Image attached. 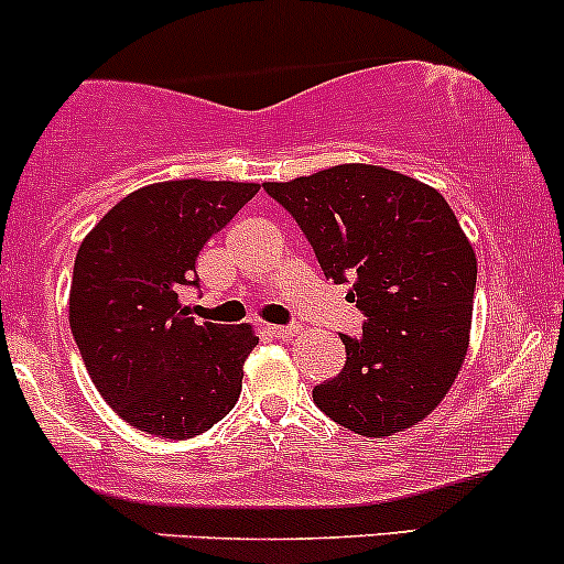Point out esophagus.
Masks as SVG:
<instances>
[{"label": "esophagus", "instance_id": "34e87169", "mask_svg": "<svg viewBox=\"0 0 564 564\" xmlns=\"http://www.w3.org/2000/svg\"><path fill=\"white\" fill-rule=\"evenodd\" d=\"M269 333L274 335V338H295V335H301V327H295V325H271Z\"/></svg>", "mask_w": 564, "mask_h": 564}]
</instances>
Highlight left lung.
Segmentation results:
<instances>
[{"label":"left lung","mask_w":564,"mask_h":564,"mask_svg":"<svg viewBox=\"0 0 564 564\" xmlns=\"http://www.w3.org/2000/svg\"><path fill=\"white\" fill-rule=\"evenodd\" d=\"M299 220L327 280L354 282L367 314L340 335L346 365L314 389L335 423L391 436L445 400L469 351L477 256L453 207L429 183L381 164H335L263 183Z\"/></svg>","instance_id":"1"}]
</instances>
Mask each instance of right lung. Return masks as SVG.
Here are the masks:
<instances>
[{
	"label": "right lung",
	"instance_id": "right-lung-1",
	"mask_svg": "<svg viewBox=\"0 0 564 564\" xmlns=\"http://www.w3.org/2000/svg\"><path fill=\"white\" fill-rule=\"evenodd\" d=\"M242 181H162L111 207L82 239L68 322L82 359L113 413L164 440L207 432L237 404L252 325L194 322L181 290L194 265L258 194Z\"/></svg>",
	"mask_w": 564,
	"mask_h": 564
}]
</instances>
